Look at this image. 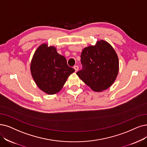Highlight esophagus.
Listing matches in <instances>:
<instances>
[{
    "instance_id": "1",
    "label": "esophagus",
    "mask_w": 147,
    "mask_h": 147,
    "mask_svg": "<svg viewBox=\"0 0 147 147\" xmlns=\"http://www.w3.org/2000/svg\"><path fill=\"white\" fill-rule=\"evenodd\" d=\"M74 68L75 70V72H77L78 71V66H75L74 67Z\"/></svg>"
}]
</instances>
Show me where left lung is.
<instances>
[{"label": "left lung", "instance_id": "left-lung-1", "mask_svg": "<svg viewBox=\"0 0 147 147\" xmlns=\"http://www.w3.org/2000/svg\"><path fill=\"white\" fill-rule=\"evenodd\" d=\"M81 62L83 69L77 74L93 91L107 89L118 74V57L113 47L102 40L83 49Z\"/></svg>", "mask_w": 147, "mask_h": 147}]
</instances>
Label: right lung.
<instances>
[{"label": "right lung", "instance_id": "right-lung-1", "mask_svg": "<svg viewBox=\"0 0 147 147\" xmlns=\"http://www.w3.org/2000/svg\"><path fill=\"white\" fill-rule=\"evenodd\" d=\"M75 72L66 58L58 54L54 46L43 43L35 52L31 63L32 77L40 90L54 95L62 89L69 76Z\"/></svg>", "mask_w": 147, "mask_h": 147}]
</instances>
